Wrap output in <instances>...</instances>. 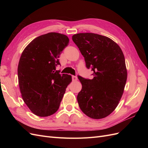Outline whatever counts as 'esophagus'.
I'll list each match as a JSON object with an SVG mask.
<instances>
[{"mask_svg":"<svg viewBox=\"0 0 148 148\" xmlns=\"http://www.w3.org/2000/svg\"><path fill=\"white\" fill-rule=\"evenodd\" d=\"M77 79H78V78H77V77H76V76L72 75V80H73V81H77Z\"/></svg>","mask_w":148,"mask_h":148,"instance_id":"34e87169","label":"esophagus"}]
</instances>
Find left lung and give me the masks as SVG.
Segmentation results:
<instances>
[{
  "instance_id": "left-lung-1",
  "label": "left lung",
  "mask_w": 148,
  "mask_h": 148,
  "mask_svg": "<svg viewBox=\"0 0 148 148\" xmlns=\"http://www.w3.org/2000/svg\"><path fill=\"white\" fill-rule=\"evenodd\" d=\"M72 40L94 76L92 79L78 76L82 84L77 96L79 108L90 118H104L118 106L126 84L123 52L111 39L97 34H76Z\"/></svg>"
}]
</instances>
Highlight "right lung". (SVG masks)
<instances>
[{
	"mask_svg": "<svg viewBox=\"0 0 148 148\" xmlns=\"http://www.w3.org/2000/svg\"><path fill=\"white\" fill-rule=\"evenodd\" d=\"M66 35L49 33L35 38L21 53L18 77L22 98L33 114L47 117L56 112L71 82V75L56 70L67 46Z\"/></svg>",
	"mask_w": 148,
	"mask_h": 148,
	"instance_id": "add662e5",
	"label": "right lung"
}]
</instances>
